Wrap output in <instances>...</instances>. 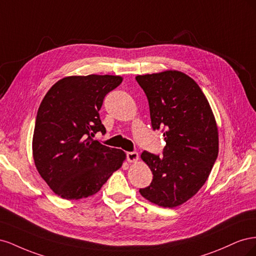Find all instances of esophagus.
I'll return each instance as SVG.
<instances>
[{"label": "esophagus", "instance_id": "1", "mask_svg": "<svg viewBox=\"0 0 256 256\" xmlns=\"http://www.w3.org/2000/svg\"><path fill=\"white\" fill-rule=\"evenodd\" d=\"M126 156L129 162H136L138 159V154L136 152H128Z\"/></svg>", "mask_w": 256, "mask_h": 256}]
</instances>
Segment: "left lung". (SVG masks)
Here are the masks:
<instances>
[{"mask_svg":"<svg viewBox=\"0 0 256 256\" xmlns=\"http://www.w3.org/2000/svg\"><path fill=\"white\" fill-rule=\"evenodd\" d=\"M148 100L152 127L164 132V157L144 150L152 172L143 198L161 207L187 202L202 188L219 152L214 116L196 82L177 70L136 76Z\"/></svg>","mask_w":256,"mask_h":256,"instance_id":"left-lung-1","label":"left lung"}]
</instances>
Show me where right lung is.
Instances as JSON below:
<instances>
[{"instance_id":"right-lung-1","label":"right lung","mask_w":256,"mask_h":256,"mask_svg":"<svg viewBox=\"0 0 256 256\" xmlns=\"http://www.w3.org/2000/svg\"><path fill=\"white\" fill-rule=\"evenodd\" d=\"M120 76H72L58 81L38 109L33 157L38 173L53 192L66 200L97 193L118 170L126 154L94 140L106 134L99 110Z\"/></svg>"}]
</instances>
